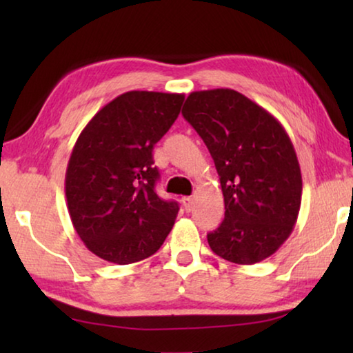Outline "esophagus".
I'll list each match as a JSON object with an SVG mask.
<instances>
[{
    "mask_svg": "<svg viewBox=\"0 0 353 353\" xmlns=\"http://www.w3.org/2000/svg\"><path fill=\"white\" fill-rule=\"evenodd\" d=\"M182 204H183L185 210H187V212L193 210V198H191V196H183V198H182Z\"/></svg>",
    "mask_w": 353,
    "mask_h": 353,
    "instance_id": "esophagus-1",
    "label": "esophagus"
}]
</instances>
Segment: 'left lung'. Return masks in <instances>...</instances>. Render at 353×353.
<instances>
[{"label": "left lung", "mask_w": 353, "mask_h": 353, "mask_svg": "<svg viewBox=\"0 0 353 353\" xmlns=\"http://www.w3.org/2000/svg\"><path fill=\"white\" fill-rule=\"evenodd\" d=\"M182 115L204 140L224 196V221L207 235L236 265L271 256L288 240L302 201V176L288 134L270 112L230 88L190 93Z\"/></svg>", "instance_id": "8db88e82"}]
</instances>
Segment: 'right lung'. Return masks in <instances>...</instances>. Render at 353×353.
<instances>
[{
    "label": "right lung",
    "instance_id": "obj_1",
    "mask_svg": "<svg viewBox=\"0 0 353 353\" xmlns=\"http://www.w3.org/2000/svg\"><path fill=\"white\" fill-rule=\"evenodd\" d=\"M185 97L128 92L94 115L77 139L65 174L71 223L88 250L129 265L157 252L174 225L176 201L155 193L152 149Z\"/></svg>",
    "mask_w": 353,
    "mask_h": 353
}]
</instances>
